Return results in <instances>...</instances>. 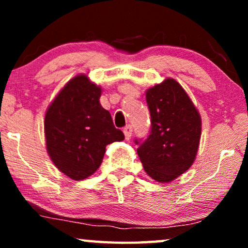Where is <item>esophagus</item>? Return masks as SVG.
Here are the masks:
<instances>
[{
	"label": "esophagus",
	"instance_id": "esophagus-1",
	"mask_svg": "<svg viewBox=\"0 0 248 248\" xmlns=\"http://www.w3.org/2000/svg\"><path fill=\"white\" fill-rule=\"evenodd\" d=\"M123 132H124L125 139H127V140H128V139L132 137V126H131V125H126V126L123 128Z\"/></svg>",
	"mask_w": 248,
	"mask_h": 248
}]
</instances>
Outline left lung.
Listing matches in <instances>:
<instances>
[{
    "mask_svg": "<svg viewBox=\"0 0 248 248\" xmlns=\"http://www.w3.org/2000/svg\"><path fill=\"white\" fill-rule=\"evenodd\" d=\"M151 116L145 140L135 139L138 155L147 174L168 183L184 174L195 160L201 138V117L187 93L174 79L145 93Z\"/></svg>",
    "mask_w": 248,
    "mask_h": 248,
    "instance_id": "8db88e82",
    "label": "left lung"
}]
</instances>
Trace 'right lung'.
Returning a JSON list of instances; mask_svg holds the SVG:
<instances>
[{
    "label": "right lung",
    "mask_w": 248,
    "mask_h": 248,
    "mask_svg": "<svg viewBox=\"0 0 248 248\" xmlns=\"http://www.w3.org/2000/svg\"><path fill=\"white\" fill-rule=\"evenodd\" d=\"M100 94L101 88L80 74L65 84L46 111L47 152L59 170L74 181L99 168L107 144L124 140L109 111L101 107Z\"/></svg>",
    "instance_id": "obj_1"
}]
</instances>
